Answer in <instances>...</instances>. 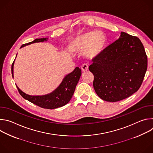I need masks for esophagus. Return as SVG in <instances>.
Listing matches in <instances>:
<instances>
[{"mask_svg":"<svg viewBox=\"0 0 153 153\" xmlns=\"http://www.w3.org/2000/svg\"><path fill=\"white\" fill-rule=\"evenodd\" d=\"M81 70L83 72H86L88 70V66L86 64H83L81 66Z\"/></svg>","mask_w":153,"mask_h":153,"instance_id":"34e87169","label":"esophagus"}]
</instances>
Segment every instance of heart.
<instances>
[{
  "label": "heart",
  "instance_id": "1",
  "mask_svg": "<svg viewBox=\"0 0 153 153\" xmlns=\"http://www.w3.org/2000/svg\"><path fill=\"white\" fill-rule=\"evenodd\" d=\"M106 45V37L103 32L89 31L73 40L71 48L75 52L85 51L87 58L96 59L103 54Z\"/></svg>",
  "mask_w": 153,
  "mask_h": 153
}]
</instances>
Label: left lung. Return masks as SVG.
Listing matches in <instances>:
<instances>
[{
	"instance_id": "8db88e82",
	"label": "left lung",
	"mask_w": 153,
	"mask_h": 153,
	"mask_svg": "<svg viewBox=\"0 0 153 153\" xmlns=\"http://www.w3.org/2000/svg\"><path fill=\"white\" fill-rule=\"evenodd\" d=\"M147 56L140 40L122 32L120 37L105 49L89 67L94 75L97 96L107 102L125 99L136 93L143 80Z\"/></svg>"
}]
</instances>
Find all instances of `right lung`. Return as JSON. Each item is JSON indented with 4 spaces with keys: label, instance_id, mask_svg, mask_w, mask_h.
<instances>
[{
    "label": "right lung",
    "instance_id": "obj_1",
    "mask_svg": "<svg viewBox=\"0 0 153 153\" xmlns=\"http://www.w3.org/2000/svg\"><path fill=\"white\" fill-rule=\"evenodd\" d=\"M47 40V38L36 39L34 40L24 44L20 48L31 44L33 43L41 42ZM13 66L14 62L11 66V73L13 77ZM82 73L79 67L67 76L65 77L60 85L52 93L43 96H30L22 91L17 86V90L23 98L30 102L45 109H55L63 106L67 104L74 94L76 86L80 79Z\"/></svg>",
    "mask_w": 153,
    "mask_h": 153
}]
</instances>
